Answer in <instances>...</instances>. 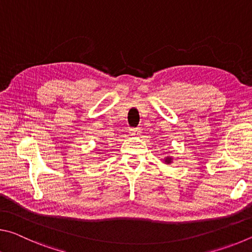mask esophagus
Returning <instances> with one entry per match:
<instances>
[{
    "instance_id": "esophagus-1",
    "label": "esophagus",
    "mask_w": 252,
    "mask_h": 252,
    "mask_svg": "<svg viewBox=\"0 0 252 252\" xmlns=\"http://www.w3.org/2000/svg\"><path fill=\"white\" fill-rule=\"evenodd\" d=\"M130 133L131 135H139L141 133V127H131Z\"/></svg>"
}]
</instances>
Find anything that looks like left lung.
Wrapping results in <instances>:
<instances>
[{
  "mask_svg": "<svg viewBox=\"0 0 252 252\" xmlns=\"http://www.w3.org/2000/svg\"><path fill=\"white\" fill-rule=\"evenodd\" d=\"M164 161L167 162V163H170V162H171V159H169V158H167V159H165Z\"/></svg>",
  "mask_w": 252,
  "mask_h": 252,
  "instance_id": "1",
  "label": "left lung"
}]
</instances>
